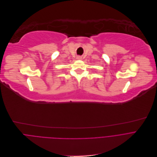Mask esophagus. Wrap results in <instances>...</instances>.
Masks as SVG:
<instances>
[{
  "mask_svg": "<svg viewBox=\"0 0 157 157\" xmlns=\"http://www.w3.org/2000/svg\"><path fill=\"white\" fill-rule=\"evenodd\" d=\"M77 59H78V60L82 59V57H81V56H77Z\"/></svg>",
  "mask_w": 157,
  "mask_h": 157,
  "instance_id": "1",
  "label": "esophagus"
}]
</instances>
